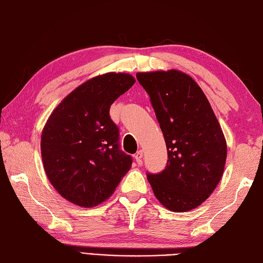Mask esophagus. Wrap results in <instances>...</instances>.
<instances>
[{"label": "esophagus", "instance_id": "1", "mask_svg": "<svg viewBox=\"0 0 263 263\" xmlns=\"http://www.w3.org/2000/svg\"><path fill=\"white\" fill-rule=\"evenodd\" d=\"M142 157H143V152L142 151H139L135 155V158H136L138 165H141V164H142Z\"/></svg>", "mask_w": 263, "mask_h": 263}]
</instances>
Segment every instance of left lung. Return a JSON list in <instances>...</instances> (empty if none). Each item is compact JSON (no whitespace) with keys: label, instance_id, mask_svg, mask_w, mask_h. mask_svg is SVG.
<instances>
[{"label":"left lung","instance_id":"left-lung-1","mask_svg":"<svg viewBox=\"0 0 263 263\" xmlns=\"http://www.w3.org/2000/svg\"><path fill=\"white\" fill-rule=\"evenodd\" d=\"M151 98L167 149V165L148 174L154 195L172 212L196 209L214 192L224 171L227 141L206 96L179 69L137 73Z\"/></svg>","mask_w":263,"mask_h":263}]
</instances>
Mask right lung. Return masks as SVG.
<instances>
[{"mask_svg":"<svg viewBox=\"0 0 263 263\" xmlns=\"http://www.w3.org/2000/svg\"><path fill=\"white\" fill-rule=\"evenodd\" d=\"M136 83L109 71L85 81L51 112L41 136V155L50 183L68 202L93 208L114 194L132 165L118 149L110 105Z\"/></svg>","mask_w":263,"mask_h":263,"instance_id":"1","label":"right lung"}]
</instances>
